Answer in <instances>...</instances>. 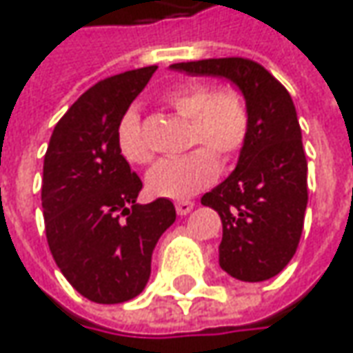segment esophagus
<instances>
[{"label": "esophagus", "instance_id": "esophagus-1", "mask_svg": "<svg viewBox=\"0 0 353 353\" xmlns=\"http://www.w3.org/2000/svg\"><path fill=\"white\" fill-rule=\"evenodd\" d=\"M193 207H195V203H193V201H188V199H183V201H177L176 203L177 215H188Z\"/></svg>", "mask_w": 353, "mask_h": 353}]
</instances>
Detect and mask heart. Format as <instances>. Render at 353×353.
<instances>
[{"label":"heart","instance_id":"obj_1","mask_svg":"<svg viewBox=\"0 0 353 353\" xmlns=\"http://www.w3.org/2000/svg\"><path fill=\"white\" fill-rule=\"evenodd\" d=\"M163 104L190 120L188 146H199L181 158L158 161L146 176V185L158 197L188 199L209 188L219 176L223 161L237 158L251 134V110L243 90L233 85L188 83L172 88ZM116 142L124 160L148 163L152 152L142 136L136 110H128L116 128Z\"/></svg>","mask_w":353,"mask_h":353}]
</instances>
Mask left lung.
I'll list each match as a JSON object with an SVG mask.
<instances>
[{
    "label": "left lung",
    "mask_w": 353,
    "mask_h": 353,
    "mask_svg": "<svg viewBox=\"0 0 353 353\" xmlns=\"http://www.w3.org/2000/svg\"><path fill=\"white\" fill-rule=\"evenodd\" d=\"M190 74L225 77L243 90L251 134L235 172L201 197L219 213V265L237 281L276 276L299 249L308 203V163L296 108L263 65L243 57L176 63Z\"/></svg>",
    "instance_id": "1"
}]
</instances>
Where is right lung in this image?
<instances>
[{
    "mask_svg": "<svg viewBox=\"0 0 353 353\" xmlns=\"http://www.w3.org/2000/svg\"><path fill=\"white\" fill-rule=\"evenodd\" d=\"M156 65L90 86L57 122L43 163L47 243L70 286L99 304L138 296L176 207L160 197L136 203L142 179L118 150L116 128Z\"/></svg>",
    "mask_w": 353,
    "mask_h": 353,
    "instance_id": "right-lung-1",
    "label": "right lung"
}]
</instances>
